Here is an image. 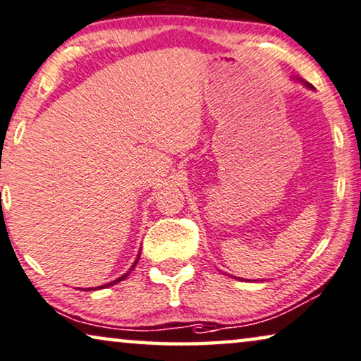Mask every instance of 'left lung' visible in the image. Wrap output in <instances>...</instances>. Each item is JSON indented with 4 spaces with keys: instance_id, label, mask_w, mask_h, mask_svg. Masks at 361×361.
<instances>
[{
    "instance_id": "left-lung-1",
    "label": "left lung",
    "mask_w": 361,
    "mask_h": 361,
    "mask_svg": "<svg viewBox=\"0 0 361 361\" xmlns=\"http://www.w3.org/2000/svg\"><path fill=\"white\" fill-rule=\"evenodd\" d=\"M302 83H304V86H307V88H311V90H312V86L309 85V83H306V81H302Z\"/></svg>"
}]
</instances>
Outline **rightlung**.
Segmentation results:
<instances>
[{
  "label": "right lung",
  "instance_id": "add662e5",
  "mask_svg": "<svg viewBox=\"0 0 361 361\" xmlns=\"http://www.w3.org/2000/svg\"><path fill=\"white\" fill-rule=\"evenodd\" d=\"M137 262H139V255H137V260L134 262V265H132V267H130V270H129L128 273H124V275H123V276H119V278H118V280L111 281V283H108V284H103V286H96V288H93V289H101V288H108V286H113V284H118L119 281H123V280H126V278H128V276H129V273H130L132 270H134V267L137 265ZM85 291H91V288H88V289H85Z\"/></svg>",
  "mask_w": 361,
  "mask_h": 361
}]
</instances>
